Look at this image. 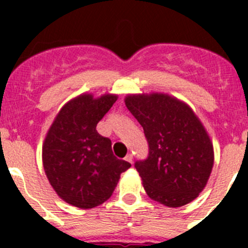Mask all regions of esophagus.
<instances>
[{
    "mask_svg": "<svg viewBox=\"0 0 248 248\" xmlns=\"http://www.w3.org/2000/svg\"><path fill=\"white\" fill-rule=\"evenodd\" d=\"M133 159H134V157H133V154H130V153L125 156V160L128 161V163H133Z\"/></svg>",
    "mask_w": 248,
    "mask_h": 248,
    "instance_id": "34e87169",
    "label": "esophagus"
}]
</instances>
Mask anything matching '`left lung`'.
Masks as SVG:
<instances>
[{
  "label": "left lung",
  "mask_w": 248,
  "mask_h": 248,
  "mask_svg": "<svg viewBox=\"0 0 248 248\" xmlns=\"http://www.w3.org/2000/svg\"><path fill=\"white\" fill-rule=\"evenodd\" d=\"M125 105L143 126L146 159L134 164L149 198L169 207L191 202L214 165L211 140L194 111L166 94L128 95Z\"/></svg>",
  "instance_id": "left-lung-1"
}]
</instances>
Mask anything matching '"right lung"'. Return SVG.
<instances>
[{
  "instance_id": "add662e5",
  "label": "right lung",
  "mask_w": 248,
  "mask_h": 248,
  "mask_svg": "<svg viewBox=\"0 0 248 248\" xmlns=\"http://www.w3.org/2000/svg\"><path fill=\"white\" fill-rule=\"evenodd\" d=\"M117 102L105 94H82L61 109L46 137L43 168L58 196L79 209L102 205L113 194L130 164L114 156L111 141L98 134L97 124Z\"/></svg>"
}]
</instances>
